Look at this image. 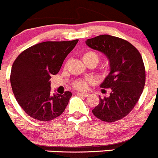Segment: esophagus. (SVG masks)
I'll return each instance as SVG.
<instances>
[{
	"label": "esophagus",
	"mask_w": 158,
	"mask_h": 158,
	"mask_svg": "<svg viewBox=\"0 0 158 158\" xmlns=\"http://www.w3.org/2000/svg\"><path fill=\"white\" fill-rule=\"evenodd\" d=\"M78 94L83 97H87L89 96V94H87V93H78Z\"/></svg>",
	"instance_id": "obj_1"
}]
</instances>
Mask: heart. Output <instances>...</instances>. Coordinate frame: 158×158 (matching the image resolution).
Segmentation results:
<instances>
[{
	"instance_id": "heart-1",
	"label": "heart",
	"mask_w": 158,
	"mask_h": 158,
	"mask_svg": "<svg viewBox=\"0 0 158 158\" xmlns=\"http://www.w3.org/2000/svg\"><path fill=\"white\" fill-rule=\"evenodd\" d=\"M82 61L85 64H88V63H93L97 65V63L100 61V57L97 53L93 51H87L86 52H84L82 55ZM89 81L88 80H83V79H78L76 80L73 83V86L76 89H79V90H85L87 89L88 84H89Z\"/></svg>"
}]
</instances>
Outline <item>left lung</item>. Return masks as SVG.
<instances>
[{"instance_id":"obj_1","label":"left lung","mask_w":158,"mask_h":158,"mask_svg":"<svg viewBox=\"0 0 158 158\" xmlns=\"http://www.w3.org/2000/svg\"><path fill=\"white\" fill-rule=\"evenodd\" d=\"M86 44L105 54L110 63V72L101 84V87L110 88V96L100 97L93 114L106 122L120 120L133 109L143 90L146 72L142 56L127 40L110 35L88 39Z\"/></svg>"}]
</instances>
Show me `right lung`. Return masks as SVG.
<instances>
[{
  "instance_id": "1",
  "label": "right lung",
  "mask_w": 158,
  "mask_h": 158,
  "mask_svg": "<svg viewBox=\"0 0 158 158\" xmlns=\"http://www.w3.org/2000/svg\"><path fill=\"white\" fill-rule=\"evenodd\" d=\"M78 41L40 43L25 50L15 60L10 76L11 88L16 101L29 116L48 122L64 112L72 93L52 94L50 79L58 73Z\"/></svg>"
}]
</instances>
